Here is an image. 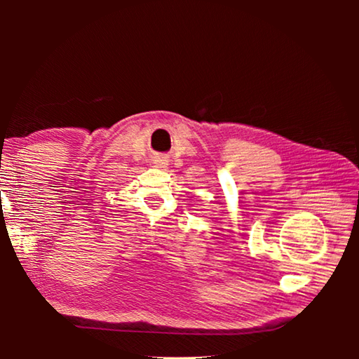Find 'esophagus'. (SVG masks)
Wrapping results in <instances>:
<instances>
[{
	"label": "esophagus",
	"instance_id": "34e87169",
	"mask_svg": "<svg viewBox=\"0 0 359 359\" xmlns=\"http://www.w3.org/2000/svg\"><path fill=\"white\" fill-rule=\"evenodd\" d=\"M154 165L156 168H165L168 165V158L166 156H155L154 158Z\"/></svg>",
	"mask_w": 359,
	"mask_h": 359
}]
</instances>
